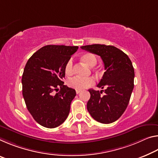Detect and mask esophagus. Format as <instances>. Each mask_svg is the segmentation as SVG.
Instances as JSON below:
<instances>
[{
  "instance_id": "1",
  "label": "esophagus",
  "mask_w": 158,
  "mask_h": 158,
  "mask_svg": "<svg viewBox=\"0 0 158 158\" xmlns=\"http://www.w3.org/2000/svg\"><path fill=\"white\" fill-rule=\"evenodd\" d=\"M80 92H81V91H80V90H77V91H76V94H80Z\"/></svg>"
}]
</instances>
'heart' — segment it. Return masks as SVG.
Returning <instances> with one entry per match:
<instances>
[{"mask_svg": "<svg viewBox=\"0 0 158 158\" xmlns=\"http://www.w3.org/2000/svg\"><path fill=\"white\" fill-rule=\"evenodd\" d=\"M80 60L89 67H94L97 64V57L94 54L91 52H86V53L82 54L80 56ZM64 72L67 75L70 76L74 73V66L73 62L72 59H69L66 62L65 66H64ZM69 86L72 89L76 90H82L86 89L87 87L91 86L94 84V79L93 78L84 79L81 77H75L73 78L70 79L67 82Z\"/></svg>", "mask_w": 158, "mask_h": 158, "instance_id": "b5f03b06", "label": "heart"}]
</instances>
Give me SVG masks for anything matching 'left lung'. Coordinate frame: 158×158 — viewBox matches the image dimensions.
<instances>
[{
	"label": "left lung",
	"mask_w": 158,
	"mask_h": 158,
	"mask_svg": "<svg viewBox=\"0 0 158 158\" xmlns=\"http://www.w3.org/2000/svg\"><path fill=\"white\" fill-rule=\"evenodd\" d=\"M81 48L101 56L106 69L97 85L104 90H89L91 98L87 102V110L98 122H114L127 109L134 86V69L131 60L113 46L93 44ZM102 91L105 92L104 95H101Z\"/></svg>",
	"instance_id": "1"
}]
</instances>
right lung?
I'll use <instances>...</instances> for the list:
<instances>
[{
	"instance_id": "add662e5",
	"label": "right lung",
	"mask_w": 158,
	"mask_h": 158,
	"mask_svg": "<svg viewBox=\"0 0 158 158\" xmlns=\"http://www.w3.org/2000/svg\"><path fill=\"white\" fill-rule=\"evenodd\" d=\"M78 46L48 45L28 60L22 74V95L35 121L46 128H56L65 121L75 90L62 81L64 66ZM60 90H59V89ZM54 90L59 91L56 94Z\"/></svg>"
}]
</instances>
